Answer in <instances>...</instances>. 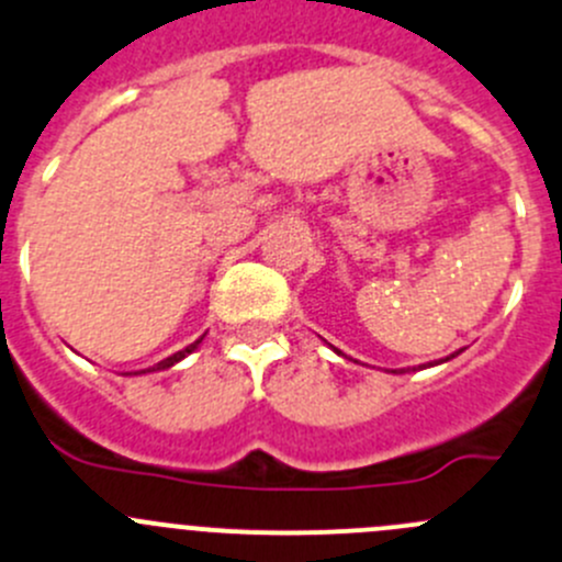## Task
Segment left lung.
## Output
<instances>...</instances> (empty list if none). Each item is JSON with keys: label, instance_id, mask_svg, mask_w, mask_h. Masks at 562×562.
Wrapping results in <instances>:
<instances>
[{"label": "left lung", "instance_id": "8db88e82", "mask_svg": "<svg viewBox=\"0 0 562 562\" xmlns=\"http://www.w3.org/2000/svg\"><path fill=\"white\" fill-rule=\"evenodd\" d=\"M331 351H335V353H340V351H337V348H335V346H331ZM456 353H459V351H456ZM456 353H450V357H448V359H453V357H456ZM340 357H342V353H340ZM448 359H439V362H448Z\"/></svg>", "mask_w": 562, "mask_h": 562}]
</instances>
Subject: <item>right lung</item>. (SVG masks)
Returning a JSON list of instances; mask_svg holds the SVG:
<instances>
[{"label":"right lung","mask_w":562,"mask_h":562,"mask_svg":"<svg viewBox=\"0 0 562 562\" xmlns=\"http://www.w3.org/2000/svg\"><path fill=\"white\" fill-rule=\"evenodd\" d=\"M200 340H203V337H200ZM200 340H194V342H192V346H187V348H183V351L172 353V357L161 359V362H159V364H154V368H148V370H136V373H154V370H167V368H172V364H178V362H181V359H183V357H189V353H192V351H194V348H198V346H200ZM136 373H134V375H136ZM128 375H131V373H128Z\"/></svg>","instance_id":"1"}]
</instances>
